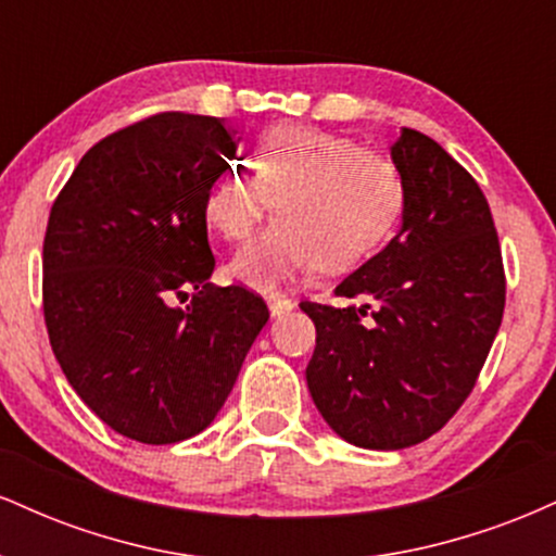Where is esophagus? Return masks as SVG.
<instances>
[{"instance_id":"esophagus-1","label":"esophagus","mask_w":556,"mask_h":556,"mask_svg":"<svg viewBox=\"0 0 556 556\" xmlns=\"http://www.w3.org/2000/svg\"><path fill=\"white\" fill-rule=\"evenodd\" d=\"M292 308H295V300H290V298H285V295H269V311H271V316L290 314Z\"/></svg>"}]
</instances>
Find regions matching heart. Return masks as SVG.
I'll list each match as a JSON object with an SVG mask.
<instances>
[{
	"label": "heart",
	"mask_w": 556,
	"mask_h": 556,
	"mask_svg": "<svg viewBox=\"0 0 556 556\" xmlns=\"http://www.w3.org/2000/svg\"><path fill=\"white\" fill-rule=\"evenodd\" d=\"M269 229L229 264L238 282L271 290L300 271L361 264L397 227L405 180L392 159L358 140L303 125H274L253 149V169L229 167L203 195L219 238L245 240L271 212Z\"/></svg>",
	"instance_id": "heart-1"
}]
</instances>
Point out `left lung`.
Returning a JSON list of instances; mask_svg holds the SVG:
<instances>
[{
	"label": "left lung",
	"mask_w": 556,
	"mask_h": 556,
	"mask_svg": "<svg viewBox=\"0 0 556 556\" xmlns=\"http://www.w3.org/2000/svg\"><path fill=\"white\" fill-rule=\"evenodd\" d=\"M400 232L337 285L361 305L303 300L316 324L305 368L318 413L344 442L413 446L473 392L504 314L502 248L483 190L437 140L405 127Z\"/></svg>",
	"instance_id": "1"
}]
</instances>
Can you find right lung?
Listing matches in <instances>:
<instances>
[{
    "label": "right lung",
    "instance_id": "add662e5",
    "mask_svg": "<svg viewBox=\"0 0 556 556\" xmlns=\"http://www.w3.org/2000/svg\"><path fill=\"white\" fill-rule=\"evenodd\" d=\"M238 143L216 117L151 114L88 149L49 214V342L78 397L136 442L206 429L269 321L253 290L208 282L203 195Z\"/></svg>",
    "mask_w": 556,
    "mask_h": 556
}]
</instances>
